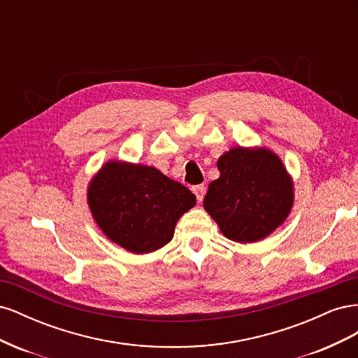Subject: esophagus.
I'll use <instances>...</instances> for the list:
<instances>
[{"label": "esophagus", "instance_id": "esophagus-1", "mask_svg": "<svg viewBox=\"0 0 358 358\" xmlns=\"http://www.w3.org/2000/svg\"><path fill=\"white\" fill-rule=\"evenodd\" d=\"M192 192L196 194L197 201L200 203V201L203 200V197H204V194H206V187H204V185H196V187H192Z\"/></svg>", "mask_w": 358, "mask_h": 358}]
</instances>
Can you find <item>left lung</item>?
Instances as JSON below:
<instances>
[{"mask_svg":"<svg viewBox=\"0 0 358 358\" xmlns=\"http://www.w3.org/2000/svg\"><path fill=\"white\" fill-rule=\"evenodd\" d=\"M203 206L221 233L241 243L258 242L282 225L294 203L292 180L280 158L266 148L230 149L218 159Z\"/></svg>","mask_w":358,"mask_h":358,"instance_id":"8db88e82","label":"left lung"}]
</instances>
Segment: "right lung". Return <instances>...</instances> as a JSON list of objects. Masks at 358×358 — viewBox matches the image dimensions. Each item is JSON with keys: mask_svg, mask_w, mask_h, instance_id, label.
<instances>
[{"mask_svg": "<svg viewBox=\"0 0 358 358\" xmlns=\"http://www.w3.org/2000/svg\"><path fill=\"white\" fill-rule=\"evenodd\" d=\"M88 204L112 242L133 254L154 252L173 239L196 196L155 167L109 161L92 178Z\"/></svg>", "mask_w": 358, "mask_h": 358, "instance_id": "1", "label": "right lung"}]
</instances>
